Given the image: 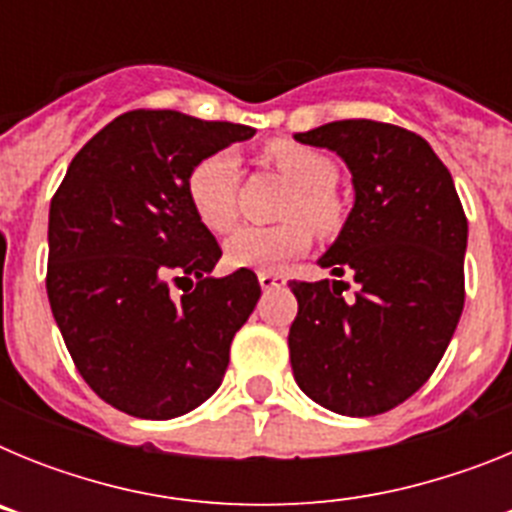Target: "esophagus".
Listing matches in <instances>:
<instances>
[{"mask_svg":"<svg viewBox=\"0 0 512 512\" xmlns=\"http://www.w3.org/2000/svg\"><path fill=\"white\" fill-rule=\"evenodd\" d=\"M259 284H261V289L282 287L284 277L282 274H274V271H259Z\"/></svg>","mask_w":512,"mask_h":512,"instance_id":"obj_1","label":"esophagus"}]
</instances>
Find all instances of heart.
<instances>
[{
    "instance_id": "heart-1",
    "label": "heart",
    "mask_w": 512,
    "mask_h": 512,
    "mask_svg": "<svg viewBox=\"0 0 512 512\" xmlns=\"http://www.w3.org/2000/svg\"><path fill=\"white\" fill-rule=\"evenodd\" d=\"M264 166L282 174L295 189L282 207V225H246L225 243L230 269L277 271L307 251L315 233L333 235L346 220V207L336 192L338 166L323 151L292 140L264 148ZM241 164L233 151H215L200 158L187 174V197L194 215L212 233H228L238 220Z\"/></svg>"
}]
</instances>
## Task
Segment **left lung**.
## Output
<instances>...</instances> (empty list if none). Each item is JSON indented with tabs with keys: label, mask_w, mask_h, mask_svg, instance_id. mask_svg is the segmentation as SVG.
Returning a JSON list of instances; mask_svg holds the SVG:
<instances>
[{
	"label": "left lung",
	"mask_w": 512,
	"mask_h": 512,
	"mask_svg": "<svg viewBox=\"0 0 512 512\" xmlns=\"http://www.w3.org/2000/svg\"><path fill=\"white\" fill-rule=\"evenodd\" d=\"M336 151L356 202L320 266L351 284L300 282L289 361L300 390L338 415L397 408L436 372L464 310L467 215L454 179L420 135L338 120L295 135Z\"/></svg>",
	"instance_id": "8db88e82"
}]
</instances>
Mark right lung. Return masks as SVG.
I'll return each mask as SVG.
<instances>
[{"label": "right lung", "instance_id": "add662e5", "mask_svg": "<svg viewBox=\"0 0 512 512\" xmlns=\"http://www.w3.org/2000/svg\"><path fill=\"white\" fill-rule=\"evenodd\" d=\"M256 133L174 110H133L81 148L51 200L45 289L84 382L135 418L189 413L220 387L259 302L256 274L207 277L223 256L187 174ZM187 281L182 298L169 283Z\"/></svg>", "mask_w": 512, "mask_h": 512}]
</instances>
